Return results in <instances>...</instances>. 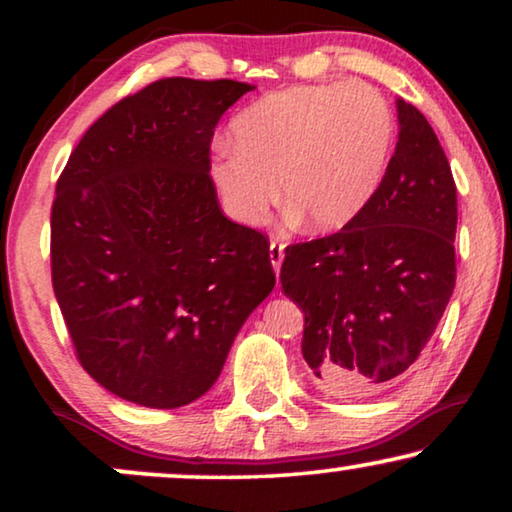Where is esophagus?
Returning a JSON list of instances; mask_svg holds the SVG:
<instances>
[{"mask_svg": "<svg viewBox=\"0 0 512 512\" xmlns=\"http://www.w3.org/2000/svg\"><path fill=\"white\" fill-rule=\"evenodd\" d=\"M282 261H284V244L282 242H270V263L275 272H279L282 268Z\"/></svg>", "mask_w": 512, "mask_h": 512, "instance_id": "34e87169", "label": "esophagus"}]
</instances>
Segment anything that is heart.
<instances>
[{
	"label": "heart",
	"mask_w": 512,
	"mask_h": 512,
	"mask_svg": "<svg viewBox=\"0 0 512 512\" xmlns=\"http://www.w3.org/2000/svg\"><path fill=\"white\" fill-rule=\"evenodd\" d=\"M233 135L235 144H216L209 177L237 223H263L282 191L300 228L335 233L380 191L396 118L368 83H317L249 104L235 116Z\"/></svg>",
	"instance_id": "heart-1"
}]
</instances>
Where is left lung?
I'll use <instances>...</instances> for the list:
<instances>
[{"label": "left lung", "instance_id": "left-lung-1", "mask_svg": "<svg viewBox=\"0 0 512 512\" xmlns=\"http://www.w3.org/2000/svg\"><path fill=\"white\" fill-rule=\"evenodd\" d=\"M387 177L340 233L286 249L279 282L305 312L303 356L328 394L396 382L431 340L454 291L457 186L436 132L398 97Z\"/></svg>", "mask_w": 512, "mask_h": 512}]
</instances>
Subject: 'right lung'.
<instances>
[{
    "instance_id": "right-lung-1",
    "label": "right lung",
    "mask_w": 512,
    "mask_h": 512,
    "mask_svg": "<svg viewBox=\"0 0 512 512\" xmlns=\"http://www.w3.org/2000/svg\"><path fill=\"white\" fill-rule=\"evenodd\" d=\"M256 86L163 79L90 125L55 186L53 291L81 366L144 408L198 401L275 289L270 244L221 212L209 142Z\"/></svg>"
}]
</instances>
